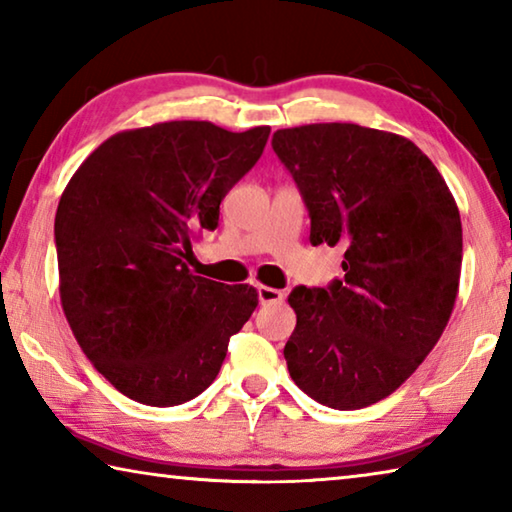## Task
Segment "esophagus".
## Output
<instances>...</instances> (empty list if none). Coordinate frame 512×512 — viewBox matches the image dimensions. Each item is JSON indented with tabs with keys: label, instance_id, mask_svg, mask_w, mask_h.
<instances>
[{
	"label": "esophagus",
	"instance_id": "esophagus-1",
	"mask_svg": "<svg viewBox=\"0 0 512 512\" xmlns=\"http://www.w3.org/2000/svg\"><path fill=\"white\" fill-rule=\"evenodd\" d=\"M257 296L262 305H275V302H282L284 300V293L280 289H273V287H259L257 289Z\"/></svg>",
	"mask_w": 512,
	"mask_h": 512
}]
</instances>
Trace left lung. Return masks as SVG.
I'll use <instances>...</instances> for the list:
<instances>
[{"label": "left lung", "instance_id": "obj_1", "mask_svg": "<svg viewBox=\"0 0 512 512\" xmlns=\"http://www.w3.org/2000/svg\"><path fill=\"white\" fill-rule=\"evenodd\" d=\"M273 151L296 180L314 246H343V280L296 287L284 359L300 391L363 409L397 391L452 316L461 214L440 171L402 135L359 124L282 128Z\"/></svg>", "mask_w": 512, "mask_h": 512}]
</instances>
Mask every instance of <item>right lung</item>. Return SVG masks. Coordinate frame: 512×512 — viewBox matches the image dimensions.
I'll return each instance as SVG.
<instances>
[{"label":"right lung","instance_id":"add662e5","mask_svg":"<svg viewBox=\"0 0 512 512\" xmlns=\"http://www.w3.org/2000/svg\"><path fill=\"white\" fill-rule=\"evenodd\" d=\"M268 126L164 121L108 137L60 196V302L94 368L149 406L194 400L219 375L230 336L257 307L248 284L189 271L194 239L255 167Z\"/></svg>","mask_w":512,"mask_h":512}]
</instances>
